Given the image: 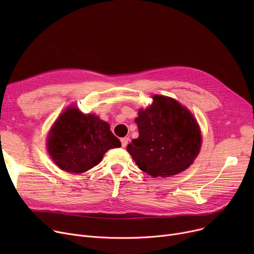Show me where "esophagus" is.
<instances>
[{"instance_id":"1","label":"esophagus","mask_w":254,"mask_h":254,"mask_svg":"<svg viewBox=\"0 0 254 254\" xmlns=\"http://www.w3.org/2000/svg\"><path fill=\"white\" fill-rule=\"evenodd\" d=\"M122 145H123V147H126V146L127 145V143H128V138H127V137H125V138H122Z\"/></svg>"}]
</instances>
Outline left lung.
<instances>
[{"instance_id": "1", "label": "left lung", "mask_w": 254, "mask_h": 254, "mask_svg": "<svg viewBox=\"0 0 254 254\" xmlns=\"http://www.w3.org/2000/svg\"><path fill=\"white\" fill-rule=\"evenodd\" d=\"M139 137L127 145L137 166L152 177H169L188 169L201 148V130L192 114L172 98L153 97L136 118Z\"/></svg>"}]
</instances>
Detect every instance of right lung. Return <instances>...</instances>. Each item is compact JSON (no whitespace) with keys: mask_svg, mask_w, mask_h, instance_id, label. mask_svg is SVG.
<instances>
[{"mask_svg":"<svg viewBox=\"0 0 254 254\" xmlns=\"http://www.w3.org/2000/svg\"><path fill=\"white\" fill-rule=\"evenodd\" d=\"M120 146L108 124L74 107L58 118L47 139L53 162L62 170L75 174L99 165L107 151Z\"/></svg>","mask_w":254,"mask_h":254,"instance_id":"1","label":"right lung"}]
</instances>
